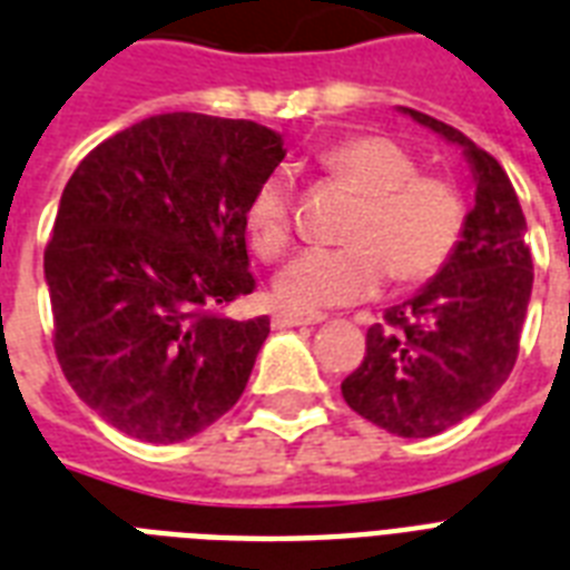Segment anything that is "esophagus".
I'll list each match as a JSON object with an SVG mask.
<instances>
[{
  "label": "esophagus",
  "mask_w": 570,
  "mask_h": 570,
  "mask_svg": "<svg viewBox=\"0 0 570 570\" xmlns=\"http://www.w3.org/2000/svg\"><path fill=\"white\" fill-rule=\"evenodd\" d=\"M322 316H304V313H293V309H277L275 316H272V325L275 327H309L318 325Z\"/></svg>",
  "instance_id": "esophagus-1"
}]
</instances>
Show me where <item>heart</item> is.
<instances>
[{
    "instance_id": "obj_1",
    "label": "heart",
    "mask_w": 570,
    "mask_h": 570,
    "mask_svg": "<svg viewBox=\"0 0 570 570\" xmlns=\"http://www.w3.org/2000/svg\"><path fill=\"white\" fill-rule=\"evenodd\" d=\"M318 169L357 193L342 248H307L275 277V298L295 313H318L374 295L386 275L395 284H424L456 254L469 222L460 184L421 173L413 151L381 134H360L318 155ZM295 230L293 180L272 173L245 205V234L254 254L275 261Z\"/></svg>"
}]
</instances>
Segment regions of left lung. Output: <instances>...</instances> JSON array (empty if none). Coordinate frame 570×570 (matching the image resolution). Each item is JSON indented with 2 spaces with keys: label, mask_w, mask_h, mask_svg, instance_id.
Returning a JSON list of instances; mask_svg holds the SVG:
<instances>
[{
  "label": "left lung",
  "mask_w": 570,
  "mask_h": 570,
  "mask_svg": "<svg viewBox=\"0 0 570 570\" xmlns=\"http://www.w3.org/2000/svg\"><path fill=\"white\" fill-rule=\"evenodd\" d=\"M415 122L462 146L474 169V207L445 269L383 313L365 333V357L342 381L354 413L404 439L460 424L510 377L533 293L527 219L512 180L453 125L404 108Z\"/></svg>",
  "instance_id": "8db88e82"
}]
</instances>
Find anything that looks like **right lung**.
<instances>
[{
	"label": "right lung",
	"mask_w": 570,
	"mask_h": 570,
	"mask_svg": "<svg viewBox=\"0 0 570 570\" xmlns=\"http://www.w3.org/2000/svg\"><path fill=\"white\" fill-rule=\"evenodd\" d=\"M284 155L266 125L157 114L67 180L43 254L55 354L76 395L128 436L184 442L243 395L269 318L222 309L254 289L245 205Z\"/></svg>",
	"instance_id": "add662e5"
}]
</instances>
